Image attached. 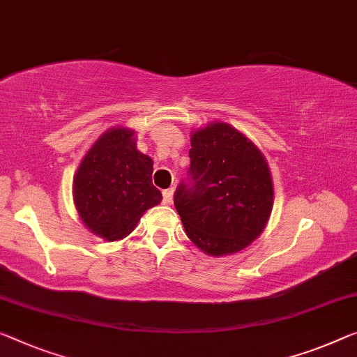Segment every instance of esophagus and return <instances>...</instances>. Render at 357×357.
I'll return each mask as SVG.
<instances>
[{"label":"esophagus","instance_id":"34e87169","mask_svg":"<svg viewBox=\"0 0 357 357\" xmlns=\"http://www.w3.org/2000/svg\"><path fill=\"white\" fill-rule=\"evenodd\" d=\"M173 195H174V189H173V188L163 190V204H167V205L172 204V202H173Z\"/></svg>","mask_w":357,"mask_h":357}]
</instances>
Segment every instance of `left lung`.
<instances>
[{"mask_svg": "<svg viewBox=\"0 0 357 357\" xmlns=\"http://www.w3.org/2000/svg\"><path fill=\"white\" fill-rule=\"evenodd\" d=\"M190 185L174 206L185 234L210 257L247 248L261 236L274 205L268 160L252 139L225 121L190 132Z\"/></svg>", "mask_w": 357, "mask_h": 357, "instance_id": "left-lung-1", "label": "left lung"}]
</instances>
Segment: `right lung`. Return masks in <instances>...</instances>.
Listing matches in <instances>:
<instances>
[{"instance_id": "obj_1", "label": "right lung", "mask_w": 357, "mask_h": 357, "mask_svg": "<svg viewBox=\"0 0 357 357\" xmlns=\"http://www.w3.org/2000/svg\"><path fill=\"white\" fill-rule=\"evenodd\" d=\"M152 172V158L137 151L135 130L104 131L73 176V204L84 227L107 242L130 236L141 216L162 202Z\"/></svg>"}]
</instances>
